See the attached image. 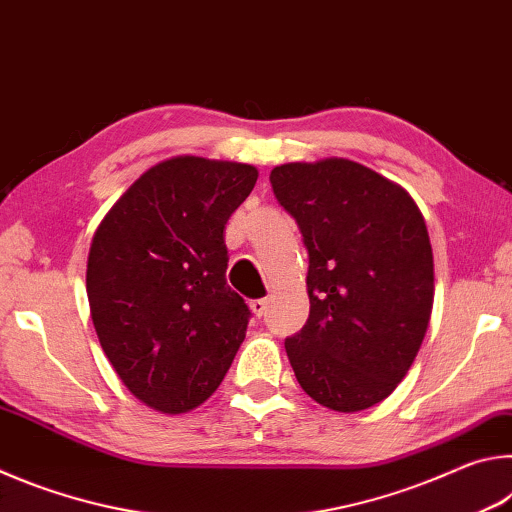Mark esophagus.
<instances>
[{
	"label": "esophagus",
	"mask_w": 512,
	"mask_h": 512,
	"mask_svg": "<svg viewBox=\"0 0 512 512\" xmlns=\"http://www.w3.org/2000/svg\"><path fill=\"white\" fill-rule=\"evenodd\" d=\"M250 309H253L255 316H264L266 309H268V300L266 298H257V300H250Z\"/></svg>",
	"instance_id": "obj_1"
}]
</instances>
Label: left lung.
Returning a JSON list of instances; mask_svg holds the SVG:
<instances>
[{
    "instance_id": "8db88e82",
    "label": "left lung",
    "mask_w": 512,
    "mask_h": 512,
    "mask_svg": "<svg viewBox=\"0 0 512 512\" xmlns=\"http://www.w3.org/2000/svg\"><path fill=\"white\" fill-rule=\"evenodd\" d=\"M309 253V318L284 341L298 384L332 411L370 409L418 354L433 307V253L404 187L345 158L271 171Z\"/></svg>"
}]
</instances>
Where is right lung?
<instances>
[{"mask_svg": "<svg viewBox=\"0 0 512 512\" xmlns=\"http://www.w3.org/2000/svg\"><path fill=\"white\" fill-rule=\"evenodd\" d=\"M257 176L250 164L178 155L144 171L94 232V329L124 386L155 411L201 406L246 339L250 309L225 282L223 230Z\"/></svg>", "mask_w": 512, "mask_h": 512, "instance_id": "right-lung-1", "label": "right lung"}]
</instances>
